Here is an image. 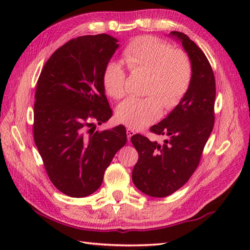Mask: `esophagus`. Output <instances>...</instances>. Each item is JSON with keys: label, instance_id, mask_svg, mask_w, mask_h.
<instances>
[{"label": "esophagus", "instance_id": "esophagus-1", "mask_svg": "<svg viewBox=\"0 0 250 250\" xmlns=\"http://www.w3.org/2000/svg\"><path fill=\"white\" fill-rule=\"evenodd\" d=\"M126 131H127V139H128V141H130L131 137H132V135H133L135 132H134V130L131 129V128H127Z\"/></svg>", "mask_w": 250, "mask_h": 250}]
</instances>
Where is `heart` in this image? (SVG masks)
I'll return each instance as SVG.
<instances>
[{
    "mask_svg": "<svg viewBox=\"0 0 250 250\" xmlns=\"http://www.w3.org/2000/svg\"><path fill=\"white\" fill-rule=\"evenodd\" d=\"M123 58L132 73H146V97H130L119 105V121L132 129H141L161 117L163 104L173 108L190 88L193 65L187 52L153 36H140L123 50ZM127 75L119 62L104 66L102 83L105 92L115 99L126 95Z\"/></svg>",
    "mask_w": 250,
    "mask_h": 250,
    "instance_id": "obj_1",
    "label": "heart"
}]
</instances>
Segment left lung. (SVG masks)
<instances>
[{
  "label": "left lung",
  "instance_id": "obj_1",
  "mask_svg": "<svg viewBox=\"0 0 250 250\" xmlns=\"http://www.w3.org/2000/svg\"><path fill=\"white\" fill-rule=\"evenodd\" d=\"M169 36L181 42L190 56L193 78L190 88L167 118L150 131L167 135L164 144L134 134L131 143L139 153L132 181L151 197H166L176 192L197 169L204 146L215 123L216 82L207 56L188 36L172 31Z\"/></svg>",
  "mask_w": 250,
  "mask_h": 250
}]
</instances>
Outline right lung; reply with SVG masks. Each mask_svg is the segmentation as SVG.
Here are the masks:
<instances>
[{"label": "right lung", "mask_w": 250, "mask_h": 250, "mask_svg": "<svg viewBox=\"0 0 250 250\" xmlns=\"http://www.w3.org/2000/svg\"><path fill=\"white\" fill-rule=\"evenodd\" d=\"M118 48L108 34L73 39L53 53L37 80L34 142L52 184L70 197L96 192L127 142L123 125L96 130L112 116L102 73Z\"/></svg>", "instance_id": "right-lung-1"}]
</instances>
